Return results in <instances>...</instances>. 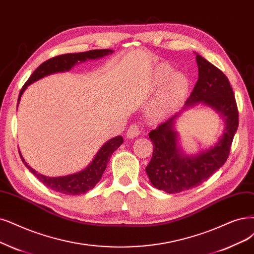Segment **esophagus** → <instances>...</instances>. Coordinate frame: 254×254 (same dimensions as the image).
<instances>
[{
  "label": "esophagus",
  "instance_id": "34e87169",
  "mask_svg": "<svg viewBox=\"0 0 254 254\" xmlns=\"http://www.w3.org/2000/svg\"><path fill=\"white\" fill-rule=\"evenodd\" d=\"M140 133H141V129H140L139 125L135 124V125L130 126V127H128L127 132V138H135V137L139 136Z\"/></svg>",
  "mask_w": 254,
  "mask_h": 254
}]
</instances>
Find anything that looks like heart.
<instances>
[{
    "label": "heart",
    "mask_w": 254,
    "mask_h": 254,
    "mask_svg": "<svg viewBox=\"0 0 254 254\" xmlns=\"http://www.w3.org/2000/svg\"><path fill=\"white\" fill-rule=\"evenodd\" d=\"M154 82L159 88L165 86L160 101H158L152 109V116L159 118L163 116L176 102L183 98L189 89V80L183 74L174 73L170 65L163 64L156 71Z\"/></svg>",
    "instance_id": "obj_1"
}]
</instances>
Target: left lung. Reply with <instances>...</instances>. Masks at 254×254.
<instances>
[{
	"instance_id": "8db88e82",
	"label": "left lung",
	"mask_w": 254,
	"mask_h": 254,
	"mask_svg": "<svg viewBox=\"0 0 254 254\" xmlns=\"http://www.w3.org/2000/svg\"><path fill=\"white\" fill-rule=\"evenodd\" d=\"M199 78L185 101L183 110L203 103L220 113L225 129L214 146L195 156H186L178 147L175 121L180 113L159 125L148 136L154 144L146 174L156 189L177 193L199 186L226 162L232 140L239 127V111L230 82L220 69L196 54Z\"/></svg>"
}]
</instances>
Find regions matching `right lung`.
<instances>
[{"instance_id":"1","label":"right lung","mask_w":254,"mask_h":254,"mask_svg":"<svg viewBox=\"0 0 254 254\" xmlns=\"http://www.w3.org/2000/svg\"><path fill=\"white\" fill-rule=\"evenodd\" d=\"M111 53H113V50H110V49L90 50V51L80 52V53L62 54L44 62L42 64H40L39 67H37V69L31 74V76L25 82L20 92V95H18L17 106L24 91L32 82L39 80L52 73L69 71L73 65L76 64L78 62L82 63V62H86L87 60L100 59ZM122 142H124V138L121 136H117L115 138L110 139L108 142H106L101 146V148L99 149L96 156L94 157V159L88 165V167L84 168V170L81 172L68 175V176H63V177H46L42 174L36 173L33 168H31L25 162L21 153H20V156H21L22 161L24 162V164L26 165L28 170H29L44 185L49 187V189H51L52 190H55L61 193L76 195V194L86 193L100 181L101 176L103 172L106 171L107 165L109 163L111 155L122 144Z\"/></svg>"}]
</instances>
